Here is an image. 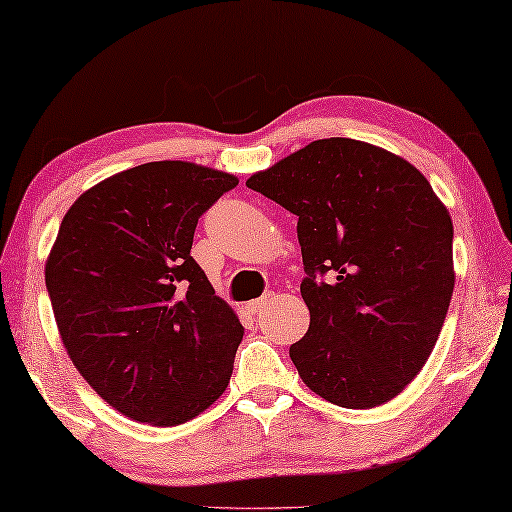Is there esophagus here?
<instances>
[{"instance_id":"1","label":"esophagus","mask_w":512,"mask_h":512,"mask_svg":"<svg viewBox=\"0 0 512 512\" xmlns=\"http://www.w3.org/2000/svg\"><path fill=\"white\" fill-rule=\"evenodd\" d=\"M267 304V297H261V299H251V301H247L245 304V311L249 313V315H256V313H261L263 311V306Z\"/></svg>"}]
</instances>
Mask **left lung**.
I'll use <instances>...</instances> for the list:
<instances>
[{"label": "left lung", "instance_id": "obj_1", "mask_svg": "<svg viewBox=\"0 0 512 512\" xmlns=\"http://www.w3.org/2000/svg\"><path fill=\"white\" fill-rule=\"evenodd\" d=\"M247 188L297 215L311 311L290 347L301 381L342 408L395 399L429 360L456 281L454 224L431 183L388 149L322 138Z\"/></svg>", "mask_w": 512, "mask_h": 512}]
</instances>
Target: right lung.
Returning <instances> with one entry per match:
<instances>
[{"mask_svg":"<svg viewBox=\"0 0 512 512\" xmlns=\"http://www.w3.org/2000/svg\"><path fill=\"white\" fill-rule=\"evenodd\" d=\"M236 174L154 161L74 201L45 263L58 333L92 390L117 413L177 426L229 385L242 324L190 256L199 215Z\"/></svg>","mask_w":512,"mask_h":512,"instance_id":"right-lung-1","label":"right lung"}]
</instances>
